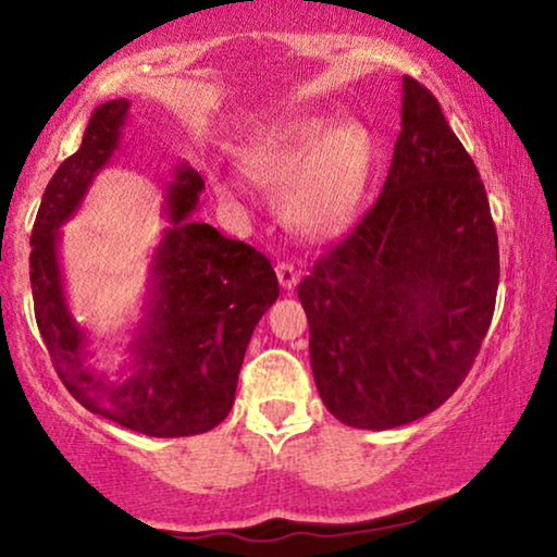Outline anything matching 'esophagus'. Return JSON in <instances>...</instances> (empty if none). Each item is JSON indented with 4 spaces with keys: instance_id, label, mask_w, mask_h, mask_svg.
Returning a JSON list of instances; mask_svg holds the SVG:
<instances>
[{
    "instance_id": "34e87169",
    "label": "esophagus",
    "mask_w": 557,
    "mask_h": 557,
    "mask_svg": "<svg viewBox=\"0 0 557 557\" xmlns=\"http://www.w3.org/2000/svg\"><path fill=\"white\" fill-rule=\"evenodd\" d=\"M276 276H278V284H281V288H286V292H292V288H294L296 284H299L301 271H296V265H294V263L281 261V263L276 265Z\"/></svg>"
}]
</instances>
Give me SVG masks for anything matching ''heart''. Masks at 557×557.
<instances>
[{"mask_svg":"<svg viewBox=\"0 0 557 557\" xmlns=\"http://www.w3.org/2000/svg\"><path fill=\"white\" fill-rule=\"evenodd\" d=\"M256 185L278 189V218L304 238L347 225L360 208L375 166V141L360 121L330 128L326 119H294L240 154ZM223 197H238L233 180L218 177Z\"/></svg>","mask_w":557,"mask_h":557,"instance_id":"1","label":"heart"}]
</instances>
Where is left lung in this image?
<instances>
[{"label": "left lung", "mask_w": 557, "mask_h": 557, "mask_svg": "<svg viewBox=\"0 0 557 557\" xmlns=\"http://www.w3.org/2000/svg\"><path fill=\"white\" fill-rule=\"evenodd\" d=\"M497 286V231L476 166L431 90L406 75L383 193L299 284L326 410L387 431L444 406L474 364Z\"/></svg>", "instance_id": "1"}]
</instances>
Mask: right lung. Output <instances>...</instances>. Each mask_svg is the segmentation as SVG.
Instances as JSON below:
<instances>
[{"label": "right lung", "instance_id": "1", "mask_svg": "<svg viewBox=\"0 0 557 557\" xmlns=\"http://www.w3.org/2000/svg\"><path fill=\"white\" fill-rule=\"evenodd\" d=\"M128 111L126 98L98 106L78 151L45 187L29 238L35 319L60 380L83 408L144 436H195L231 413L250 334L278 299V281L248 243L193 220L205 182L182 162L164 187L170 225L151 256L126 368L111 377L90 362V339L65 299L60 225L116 154Z\"/></svg>", "mask_w": 557, "mask_h": 557}]
</instances>
